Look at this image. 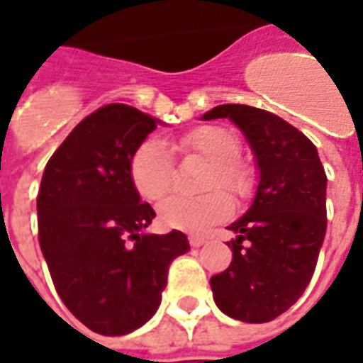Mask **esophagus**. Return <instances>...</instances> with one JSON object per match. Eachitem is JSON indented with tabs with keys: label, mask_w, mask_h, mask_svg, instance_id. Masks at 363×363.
I'll list each match as a JSON object with an SVG mask.
<instances>
[{
	"label": "esophagus",
	"mask_w": 363,
	"mask_h": 363,
	"mask_svg": "<svg viewBox=\"0 0 363 363\" xmlns=\"http://www.w3.org/2000/svg\"><path fill=\"white\" fill-rule=\"evenodd\" d=\"M189 242L192 248H200V246H203V244L208 242V238H206V236H200V235H190Z\"/></svg>",
	"instance_id": "obj_1"
}]
</instances>
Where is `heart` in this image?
I'll list each match as a JSON object with an SVG mask.
<instances>
[{"label":"heart","mask_w":363,"mask_h":363,"mask_svg":"<svg viewBox=\"0 0 363 363\" xmlns=\"http://www.w3.org/2000/svg\"><path fill=\"white\" fill-rule=\"evenodd\" d=\"M177 147L186 155H200L211 163L202 186L209 192L200 196L174 194L160 206L161 221L171 229L202 233L233 213V200H246L256 186V174L240 154V140L221 125H203L182 134ZM130 181L136 192L157 202L167 194L174 182V163L169 147L157 138H147L134 150L130 157ZM225 188L226 193L219 191Z\"/></svg>","instance_id":"b5f03b06"}]
</instances>
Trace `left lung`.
Returning <instances> with one entry per match:
<instances>
[{
  "label": "left lung",
  "mask_w": 363,
  "mask_h": 363,
  "mask_svg": "<svg viewBox=\"0 0 363 363\" xmlns=\"http://www.w3.org/2000/svg\"><path fill=\"white\" fill-rule=\"evenodd\" d=\"M242 128L259 167L256 200L229 230L233 262L211 277L223 313L246 323H267L289 310L318 264L327 229V174L304 133L265 109L217 106L203 119H225Z\"/></svg>",
  "instance_id": "obj_1"
}]
</instances>
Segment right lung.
<instances>
[{"instance_id":"1","label":"right lung","mask_w":363,"mask_h":363,"mask_svg":"<svg viewBox=\"0 0 363 363\" xmlns=\"http://www.w3.org/2000/svg\"><path fill=\"white\" fill-rule=\"evenodd\" d=\"M157 121L107 104L53 152L38 192V240L63 304L90 331L117 337L160 308L169 265L190 250L181 230L146 235L155 211L130 181L134 150Z\"/></svg>"}]
</instances>
